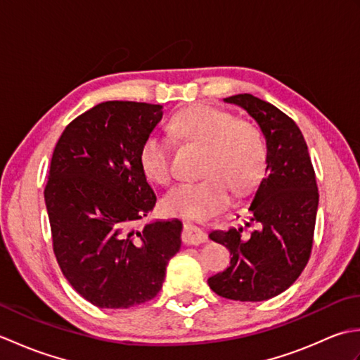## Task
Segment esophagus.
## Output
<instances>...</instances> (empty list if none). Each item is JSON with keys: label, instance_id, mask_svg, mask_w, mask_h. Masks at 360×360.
Returning <instances> with one entry per match:
<instances>
[{"label": "esophagus", "instance_id": "1", "mask_svg": "<svg viewBox=\"0 0 360 360\" xmlns=\"http://www.w3.org/2000/svg\"><path fill=\"white\" fill-rule=\"evenodd\" d=\"M205 241V233L202 232V229L198 226H193L187 223L184 226V232H182V243L187 244V246H198Z\"/></svg>", "mask_w": 360, "mask_h": 360}]
</instances>
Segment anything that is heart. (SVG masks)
I'll use <instances>...</instances> for the list:
<instances>
[{"instance_id": "obj_1", "label": "heart", "mask_w": 360, "mask_h": 360, "mask_svg": "<svg viewBox=\"0 0 360 360\" xmlns=\"http://www.w3.org/2000/svg\"><path fill=\"white\" fill-rule=\"evenodd\" d=\"M170 131L176 139L201 147L198 173L202 174L165 195L164 207L172 215L204 218L223 210L231 202L232 190L236 195L246 192L266 167L262 129L218 106H188L172 119ZM172 141L158 133L148 134L141 145V167L156 184L167 186L172 181Z\"/></svg>"}]
</instances>
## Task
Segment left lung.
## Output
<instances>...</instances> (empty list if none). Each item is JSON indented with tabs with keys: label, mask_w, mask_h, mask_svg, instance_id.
Wrapping results in <instances>:
<instances>
[{
	"label": "left lung",
	"mask_w": 360,
	"mask_h": 360,
	"mask_svg": "<svg viewBox=\"0 0 360 360\" xmlns=\"http://www.w3.org/2000/svg\"><path fill=\"white\" fill-rule=\"evenodd\" d=\"M224 101L255 119L266 139L267 167L244 227L209 235L232 255L231 266L210 277L209 286L229 300L263 302L292 285L311 257L319 205L316 172L300 128L288 114L252 94Z\"/></svg>",
	"instance_id": "left-lung-1"
}]
</instances>
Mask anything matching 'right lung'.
Segmentation results:
<instances>
[{
  "instance_id": "add662e5",
  "label": "right lung",
  "mask_w": 360,
  "mask_h": 360,
  "mask_svg": "<svg viewBox=\"0 0 360 360\" xmlns=\"http://www.w3.org/2000/svg\"><path fill=\"white\" fill-rule=\"evenodd\" d=\"M160 119L162 105L102 102L68 124L52 153L44 201L53 255L98 308L153 300L181 248V221L139 226L158 201L139 150Z\"/></svg>"
}]
</instances>
